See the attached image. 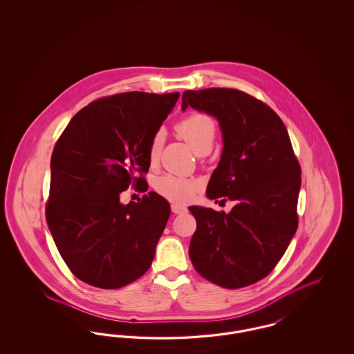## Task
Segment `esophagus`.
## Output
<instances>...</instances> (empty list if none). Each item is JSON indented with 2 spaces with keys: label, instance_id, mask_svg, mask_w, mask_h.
<instances>
[{
  "label": "esophagus",
  "instance_id": "esophagus-1",
  "mask_svg": "<svg viewBox=\"0 0 354 354\" xmlns=\"http://www.w3.org/2000/svg\"><path fill=\"white\" fill-rule=\"evenodd\" d=\"M171 209H172V212L176 214V215H182V214L187 212V207L182 205V204H178V203L171 204Z\"/></svg>",
  "mask_w": 354,
  "mask_h": 354
}]
</instances>
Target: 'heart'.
<instances>
[{
	"mask_svg": "<svg viewBox=\"0 0 354 354\" xmlns=\"http://www.w3.org/2000/svg\"><path fill=\"white\" fill-rule=\"evenodd\" d=\"M175 130L194 149V151L198 155H202L211 151L214 146L216 136V123L208 114L191 113L175 124ZM162 143L163 134L159 131L152 136L150 143L149 158L151 163H155L158 159ZM155 188L166 199L182 203L194 198L199 189V185L195 180L167 174L156 180Z\"/></svg>",
	"mask_w": 354,
	"mask_h": 354,
	"instance_id": "heart-1",
	"label": "heart"
}]
</instances>
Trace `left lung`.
<instances>
[{
	"mask_svg": "<svg viewBox=\"0 0 354 354\" xmlns=\"http://www.w3.org/2000/svg\"><path fill=\"white\" fill-rule=\"evenodd\" d=\"M182 101L183 111L191 106L219 120L224 147L205 194L236 202L230 214L189 207V259L216 286H251L277 266L297 230L300 163L283 120L252 95L211 87L187 90Z\"/></svg>",
	"mask_w": 354,
	"mask_h": 354,
	"instance_id": "1",
	"label": "left lung"
}]
</instances>
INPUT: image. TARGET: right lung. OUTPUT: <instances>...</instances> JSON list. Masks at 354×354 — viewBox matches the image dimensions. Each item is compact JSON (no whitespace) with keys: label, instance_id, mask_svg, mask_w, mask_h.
Masks as SVG:
<instances>
[{"label":"right lung","instance_id":"obj_1","mask_svg":"<svg viewBox=\"0 0 354 354\" xmlns=\"http://www.w3.org/2000/svg\"><path fill=\"white\" fill-rule=\"evenodd\" d=\"M179 93H122L80 110L51 153L46 221L71 273L88 286L118 289L143 276L169 216L156 192L123 205L130 185L147 191L152 136Z\"/></svg>","mask_w":354,"mask_h":354}]
</instances>
